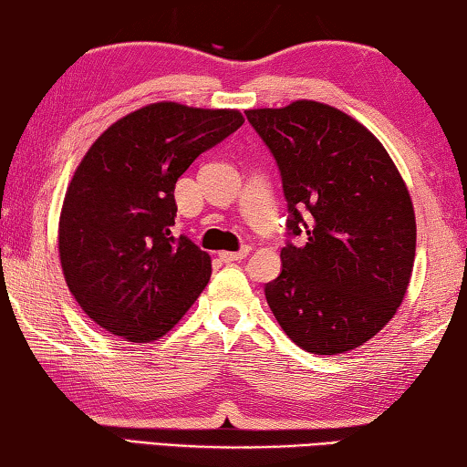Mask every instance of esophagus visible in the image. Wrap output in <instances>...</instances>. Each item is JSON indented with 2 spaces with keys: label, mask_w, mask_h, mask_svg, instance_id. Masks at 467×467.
Returning <instances> with one entry per match:
<instances>
[{
  "label": "esophagus",
  "mask_w": 467,
  "mask_h": 467,
  "mask_svg": "<svg viewBox=\"0 0 467 467\" xmlns=\"http://www.w3.org/2000/svg\"><path fill=\"white\" fill-rule=\"evenodd\" d=\"M247 255H249V247H243L241 251H223V253H218V257L223 259L224 264L241 262V259H244Z\"/></svg>",
  "instance_id": "34e87169"
}]
</instances>
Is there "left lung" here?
I'll use <instances>...</instances> for the list:
<instances>
[{"instance_id": "1", "label": "left lung", "mask_w": 467, "mask_h": 467, "mask_svg": "<svg viewBox=\"0 0 467 467\" xmlns=\"http://www.w3.org/2000/svg\"><path fill=\"white\" fill-rule=\"evenodd\" d=\"M270 148L288 202L282 272L267 305L296 346L342 354L368 342L398 311L416 255L404 179L365 125L315 100L244 110ZM292 235H305L296 248Z\"/></svg>"}]
</instances>
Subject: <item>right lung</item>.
Returning a JSON list of instances; mask_svg holds the SVG:
<instances>
[{
	"instance_id": "obj_1",
	"label": "right lung",
	"mask_w": 467,
	"mask_h": 467,
	"mask_svg": "<svg viewBox=\"0 0 467 467\" xmlns=\"http://www.w3.org/2000/svg\"><path fill=\"white\" fill-rule=\"evenodd\" d=\"M244 123L239 110L156 102L102 133L76 169L59 218L67 288L102 329L162 337L210 280V255L175 234L177 179Z\"/></svg>"
}]
</instances>
